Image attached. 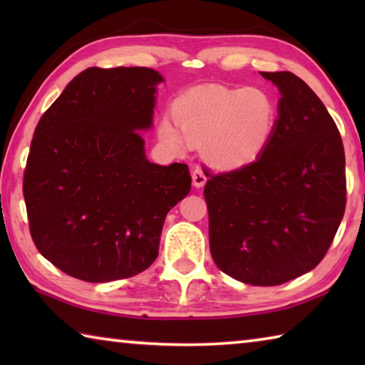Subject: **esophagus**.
<instances>
[{
  "instance_id": "1",
  "label": "esophagus",
  "mask_w": 365,
  "mask_h": 365,
  "mask_svg": "<svg viewBox=\"0 0 365 365\" xmlns=\"http://www.w3.org/2000/svg\"><path fill=\"white\" fill-rule=\"evenodd\" d=\"M191 180H193V185L196 188H201V187H205L207 177L205 172H202V169L196 168L193 172H191Z\"/></svg>"
}]
</instances>
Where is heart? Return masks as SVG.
I'll list each match as a JSON object with an SVG mask.
<instances>
[{
    "label": "heart",
    "mask_w": 365,
    "mask_h": 365,
    "mask_svg": "<svg viewBox=\"0 0 365 365\" xmlns=\"http://www.w3.org/2000/svg\"><path fill=\"white\" fill-rule=\"evenodd\" d=\"M170 113L177 130L164 122L160 138L175 148L182 145L180 136L190 145H202L207 163L224 170L255 163L279 128L274 96L251 86L193 88L177 98Z\"/></svg>",
    "instance_id": "heart-1"
}]
</instances>
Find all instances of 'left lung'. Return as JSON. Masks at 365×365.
<instances>
[{"label":"left lung","mask_w":365,"mask_h":365,"mask_svg":"<svg viewBox=\"0 0 365 365\" xmlns=\"http://www.w3.org/2000/svg\"><path fill=\"white\" fill-rule=\"evenodd\" d=\"M279 86V128L255 163L212 174L205 187L209 246L224 274L274 287L312 270L346 207L344 148L319 96L292 72H261Z\"/></svg>","instance_id":"1"}]
</instances>
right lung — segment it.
<instances>
[{"mask_svg": "<svg viewBox=\"0 0 365 365\" xmlns=\"http://www.w3.org/2000/svg\"><path fill=\"white\" fill-rule=\"evenodd\" d=\"M163 80L148 67H90L36 123L24 172L30 235L67 275L104 283L146 270L165 215L190 193L188 165L150 163L138 133Z\"/></svg>", "mask_w": 365, "mask_h": 365, "instance_id": "1", "label": "right lung"}]
</instances>
